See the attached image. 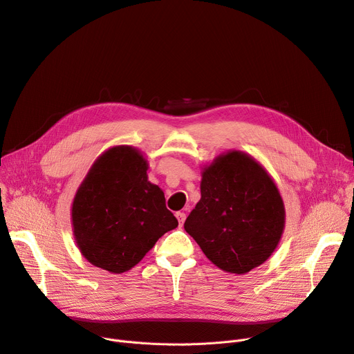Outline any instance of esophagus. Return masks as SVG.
Listing matches in <instances>:
<instances>
[{
	"mask_svg": "<svg viewBox=\"0 0 354 354\" xmlns=\"http://www.w3.org/2000/svg\"><path fill=\"white\" fill-rule=\"evenodd\" d=\"M176 218H178L179 226H182V225H183V222H185V219H186V215L183 214V212H178V214H176Z\"/></svg>",
	"mask_w": 354,
	"mask_h": 354,
	"instance_id": "1",
	"label": "esophagus"
}]
</instances>
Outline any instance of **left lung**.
<instances>
[{"label": "left lung", "mask_w": 354, "mask_h": 354, "mask_svg": "<svg viewBox=\"0 0 354 354\" xmlns=\"http://www.w3.org/2000/svg\"><path fill=\"white\" fill-rule=\"evenodd\" d=\"M185 230L219 269L245 274L266 262L285 229V205L261 163L241 151L202 172L201 201Z\"/></svg>", "instance_id": "left-lung-1"}]
</instances>
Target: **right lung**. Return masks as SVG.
Here are the masks:
<instances>
[{
  "mask_svg": "<svg viewBox=\"0 0 354 354\" xmlns=\"http://www.w3.org/2000/svg\"><path fill=\"white\" fill-rule=\"evenodd\" d=\"M148 160L127 145L105 151L91 167L73 202L75 242L89 263L122 273L142 261L156 241L178 226Z\"/></svg>",
  "mask_w": 354,
  "mask_h": 354,
  "instance_id": "right-lung-1",
  "label": "right lung"
}]
</instances>
